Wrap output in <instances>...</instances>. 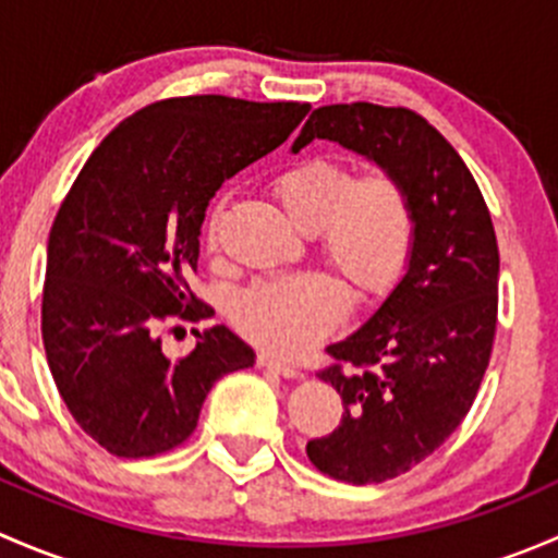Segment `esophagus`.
I'll list each match as a JSON object with an SVG mask.
<instances>
[{
  "instance_id": "obj_1",
  "label": "esophagus",
  "mask_w": 558,
  "mask_h": 558,
  "mask_svg": "<svg viewBox=\"0 0 558 558\" xmlns=\"http://www.w3.org/2000/svg\"><path fill=\"white\" fill-rule=\"evenodd\" d=\"M256 364H258V367L269 369V373H278V375H283V378H300V369H296L294 364H289V362H280V359L269 356V353H258V356H256Z\"/></svg>"
}]
</instances>
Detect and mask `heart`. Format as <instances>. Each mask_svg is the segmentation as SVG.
Wrapping results in <instances>:
<instances>
[{
	"mask_svg": "<svg viewBox=\"0 0 558 558\" xmlns=\"http://www.w3.org/2000/svg\"><path fill=\"white\" fill-rule=\"evenodd\" d=\"M272 196L302 232L318 234L326 262L362 296L386 294L415 245V205L408 185L388 170L351 178L335 159L313 156L275 174ZM218 210L207 221L216 247ZM348 300L331 275L311 272L247 289L234 305V324L267 351L294 356L337 329Z\"/></svg>",
	"mask_w": 558,
	"mask_h": 558,
	"instance_id": "1",
	"label": "heart"
}]
</instances>
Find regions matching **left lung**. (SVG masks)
<instances>
[{"label": "left lung", "instance_id": "1", "mask_svg": "<svg viewBox=\"0 0 558 558\" xmlns=\"http://www.w3.org/2000/svg\"><path fill=\"white\" fill-rule=\"evenodd\" d=\"M331 140L408 185L415 245L402 280L318 378L342 397V421L307 442L324 475L367 486L432 456L470 413L497 335L499 247L492 213L453 145L408 107L313 110L291 150Z\"/></svg>", "mask_w": 558, "mask_h": 558}]
</instances>
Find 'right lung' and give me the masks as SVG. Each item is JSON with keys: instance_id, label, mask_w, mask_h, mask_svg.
Listing matches in <instances>:
<instances>
[{"instance_id": "add662e5", "label": "right lung", "mask_w": 558, "mask_h": 558, "mask_svg": "<svg viewBox=\"0 0 558 558\" xmlns=\"http://www.w3.org/2000/svg\"><path fill=\"white\" fill-rule=\"evenodd\" d=\"M311 105L161 99L118 123L88 156L48 238L43 342L72 418L123 459L189 440L218 378L256 353L227 326L196 331L178 362L165 320L210 307L189 289L205 210L221 183L289 140Z\"/></svg>"}]
</instances>
